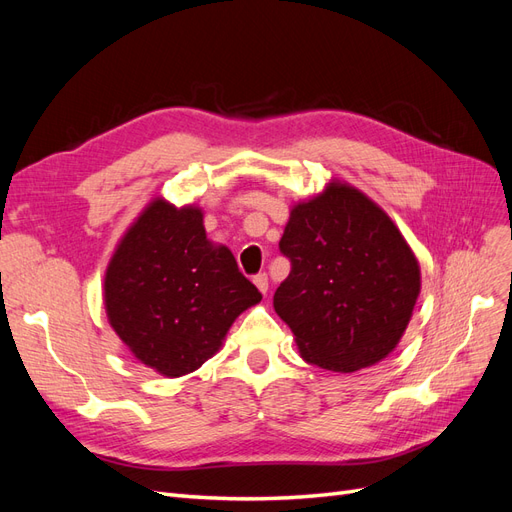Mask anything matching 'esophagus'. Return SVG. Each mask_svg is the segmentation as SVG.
<instances>
[{
    "label": "esophagus",
    "mask_w": 512,
    "mask_h": 512,
    "mask_svg": "<svg viewBox=\"0 0 512 512\" xmlns=\"http://www.w3.org/2000/svg\"><path fill=\"white\" fill-rule=\"evenodd\" d=\"M254 284H256V288H258L262 294H267V290H269V277H267V273L254 275Z\"/></svg>",
    "instance_id": "esophagus-1"
}]
</instances>
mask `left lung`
<instances>
[{"instance_id":"left-lung-1","label":"left lung","mask_w":512,"mask_h":512,"mask_svg":"<svg viewBox=\"0 0 512 512\" xmlns=\"http://www.w3.org/2000/svg\"><path fill=\"white\" fill-rule=\"evenodd\" d=\"M280 252L290 275L275 290L273 307L307 363L348 374L397 346L421 271L397 226L365 194L333 183L294 207Z\"/></svg>"}]
</instances>
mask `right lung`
<instances>
[{
	"label": "right lung",
	"instance_id": "obj_1",
	"mask_svg": "<svg viewBox=\"0 0 512 512\" xmlns=\"http://www.w3.org/2000/svg\"><path fill=\"white\" fill-rule=\"evenodd\" d=\"M260 299L228 247L207 241L200 209L164 200L128 230L104 280L111 327L138 361L168 378L203 365Z\"/></svg>",
	"mask_w": 512,
	"mask_h": 512
}]
</instances>
